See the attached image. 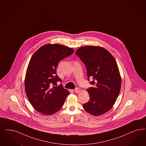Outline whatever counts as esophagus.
<instances>
[{"instance_id":"1","label":"esophagus","mask_w":146,"mask_h":146,"mask_svg":"<svg viewBox=\"0 0 146 146\" xmlns=\"http://www.w3.org/2000/svg\"><path fill=\"white\" fill-rule=\"evenodd\" d=\"M81 92V89H80V88H76L75 89V92L76 93H79L80 92Z\"/></svg>"}]
</instances>
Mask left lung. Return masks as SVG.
Segmentation results:
<instances>
[{"instance_id":"8db88e82","label":"left lung","mask_w":146,"mask_h":146,"mask_svg":"<svg viewBox=\"0 0 146 146\" xmlns=\"http://www.w3.org/2000/svg\"><path fill=\"white\" fill-rule=\"evenodd\" d=\"M75 54L86 65L88 80L92 77L90 84L94 86L87 89L90 100L83 107L94 116L107 113L116 102L121 86L116 60L107 50L101 46H82Z\"/></svg>"}]
</instances>
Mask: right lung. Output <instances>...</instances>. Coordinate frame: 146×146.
<instances>
[{
  "label": "right lung",
  "mask_w": 146,
  "mask_h": 146,
  "mask_svg": "<svg viewBox=\"0 0 146 146\" xmlns=\"http://www.w3.org/2000/svg\"><path fill=\"white\" fill-rule=\"evenodd\" d=\"M74 52L63 45L48 44L36 51L30 60L25 79L26 94L33 107L44 115L57 112L70 94L61 84L54 86L62 81L56 74L59 62Z\"/></svg>",
  "instance_id": "right-lung-1"
}]
</instances>
